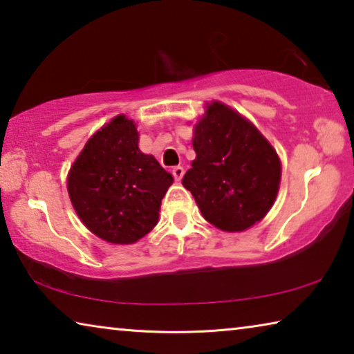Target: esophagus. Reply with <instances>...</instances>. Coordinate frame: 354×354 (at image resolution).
<instances>
[{
    "label": "esophagus",
    "instance_id": "1",
    "mask_svg": "<svg viewBox=\"0 0 354 354\" xmlns=\"http://www.w3.org/2000/svg\"><path fill=\"white\" fill-rule=\"evenodd\" d=\"M171 175H173V178L176 179V181H181L183 176H184V168L183 167H175L171 170Z\"/></svg>",
    "mask_w": 354,
    "mask_h": 354
}]
</instances>
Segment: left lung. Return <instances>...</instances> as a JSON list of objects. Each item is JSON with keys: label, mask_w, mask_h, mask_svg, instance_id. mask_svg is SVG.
Listing matches in <instances>:
<instances>
[{"label": "left lung", "mask_w": 354, "mask_h": 354, "mask_svg": "<svg viewBox=\"0 0 354 354\" xmlns=\"http://www.w3.org/2000/svg\"><path fill=\"white\" fill-rule=\"evenodd\" d=\"M197 159L183 178L203 218L225 232L261 221L275 202L281 165L261 131L223 103L209 104L195 125Z\"/></svg>", "instance_id": "8db88e82"}]
</instances>
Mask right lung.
Returning a JSON list of instances; mask_svg holds the SVG:
<instances>
[{"label": "right lung", "mask_w": 354, "mask_h": 354, "mask_svg": "<svg viewBox=\"0 0 354 354\" xmlns=\"http://www.w3.org/2000/svg\"><path fill=\"white\" fill-rule=\"evenodd\" d=\"M173 176L138 149L133 120L118 115L87 141L68 175V194L86 227L115 245L154 229Z\"/></svg>", "instance_id": "1"}]
</instances>
